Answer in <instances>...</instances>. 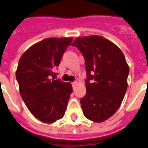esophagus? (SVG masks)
I'll list each match as a JSON object with an SVG mask.
<instances>
[{"label": "esophagus", "mask_w": 148, "mask_h": 148, "mask_svg": "<svg viewBox=\"0 0 148 148\" xmlns=\"http://www.w3.org/2000/svg\"><path fill=\"white\" fill-rule=\"evenodd\" d=\"M77 84H78V82H74L72 83V85H73V88H75V87L76 86Z\"/></svg>", "instance_id": "34e87169"}]
</instances>
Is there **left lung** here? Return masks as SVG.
Wrapping results in <instances>:
<instances>
[{"label":"left lung","mask_w":148,"mask_h":148,"mask_svg":"<svg viewBox=\"0 0 148 148\" xmlns=\"http://www.w3.org/2000/svg\"><path fill=\"white\" fill-rule=\"evenodd\" d=\"M72 45L85 60L86 95L80 99L83 114L93 122H103L117 112L127 91L130 68L126 58L115 44L97 35L76 38Z\"/></svg>","instance_id":"left-lung-1"}]
</instances>
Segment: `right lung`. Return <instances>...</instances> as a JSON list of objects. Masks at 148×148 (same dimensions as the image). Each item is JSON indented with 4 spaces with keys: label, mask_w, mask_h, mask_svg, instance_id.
Listing matches in <instances>:
<instances>
[{
    "label": "right lung",
    "mask_w": 148,
    "mask_h": 148,
    "mask_svg": "<svg viewBox=\"0 0 148 148\" xmlns=\"http://www.w3.org/2000/svg\"><path fill=\"white\" fill-rule=\"evenodd\" d=\"M72 41L70 37L42 40L27 49L18 61L16 77L20 95L31 113L43 123L64 117L73 92L70 83L54 78V70Z\"/></svg>",
    "instance_id": "obj_1"
}]
</instances>
